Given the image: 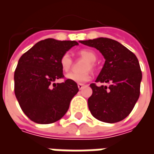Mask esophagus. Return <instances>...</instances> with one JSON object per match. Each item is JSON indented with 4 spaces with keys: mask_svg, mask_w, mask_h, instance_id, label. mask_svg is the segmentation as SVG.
Listing matches in <instances>:
<instances>
[{
    "mask_svg": "<svg viewBox=\"0 0 154 154\" xmlns=\"http://www.w3.org/2000/svg\"><path fill=\"white\" fill-rule=\"evenodd\" d=\"M77 87H78V88H79V90H82V89L84 87V85L83 84L79 83V84H77Z\"/></svg>",
    "mask_w": 154,
    "mask_h": 154,
    "instance_id": "34e87169",
    "label": "esophagus"
}]
</instances>
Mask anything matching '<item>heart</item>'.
I'll use <instances>...</instances> for the list:
<instances>
[{"instance_id":"b5f03b06","label":"heart","mask_w":154,"mask_h":154,"mask_svg":"<svg viewBox=\"0 0 154 154\" xmlns=\"http://www.w3.org/2000/svg\"><path fill=\"white\" fill-rule=\"evenodd\" d=\"M77 54L82 57L84 59L87 60L84 66L83 70L86 71L82 73H76V72H70L66 76L68 80L77 82V83H84L86 82L91 79V73L88 72V70H93L95 68V62L97 60V54L94 51L91 50V49H87V48H84V49H81L77 52ZM61 68L62 70L67 72L70 70L71 67L72 65V59L69 55V54L65 53L64 54L62 55V57L59 61Z\"/></svg>"}]
</instances>
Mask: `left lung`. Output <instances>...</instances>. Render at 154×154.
Instances as JSON below:
<instances>
[{
    "label": "left lung",
    "mask_w": 154,
    "mask_h": 154,
    "mask_svg": "<svg viewBox=\"0 0 154 154\" xmlns=\"http://www.w3.org/2000/svg\"><path fill=\"white\" fill-rule=\"evenodd\" d=\"M100 51L106 59L96 82L91 83L92 95L88 99L91 115L100 121L116 123L129 116L140 94L142 72L134 54L119 42L108 38L80 41Z\"/></svg>",
    "instance_id": "8db88e82"
}]
</instances>
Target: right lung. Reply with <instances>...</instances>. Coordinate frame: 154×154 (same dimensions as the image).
Returning <instances> with one entry per match:
<instances>
[{"label": "right lung", "instance_id": "obj_1", "mask_svg": "<svg viewBox=\"0 0 154 154\" xmlns=\"http://www.w3.org/2000/svg\"><path fill=\"white\" fill-rule=\"evenodd\" d=\"M76 41L46 38L35 44L19 59L15 68V94L25 116L37 124H51L67 113L71 100L78 92L77 84L64 80L59 61L77 45Z\"/></svg>", "mask_w": 154, "mask_h": 154}]
</instances>
